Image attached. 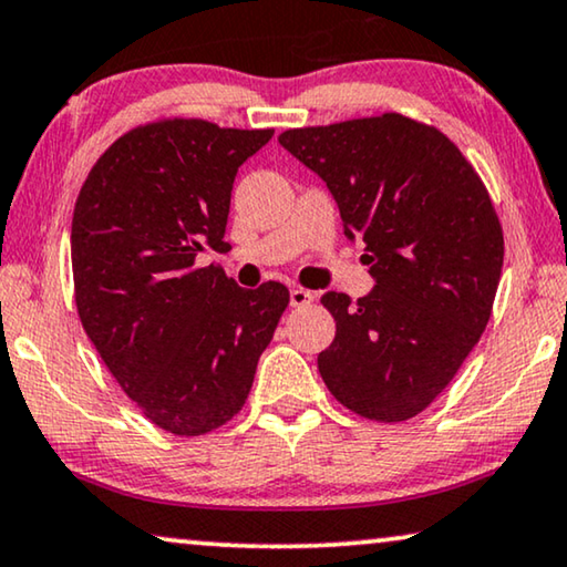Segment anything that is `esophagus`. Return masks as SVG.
Wrapping results in <instances>:
<instances>
[{
    "instance_id": "esophagus-1",
    "label": "esophagus",
    "mask_w": 567,
    "mask_h": 567,
    "mask_svg": "<svg viewBox=\"0 0 567 567\" xmlns=\"http://www.w3.org/2000/svg\"><path fill=\"white\" fill-rule=\"evenodd\" d=\"M316 300V292L306 290V287H292L290 290V306L292 308H306L310 302Z\"/></svg>"
}]
</instances>
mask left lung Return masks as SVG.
Instances as JSON below:
<instances>
[{
  "label": "left lung",
  "mask_w": 567,
  "mask_h": 567,
  "mask_svg": "<svg viewBox=\"0 0 567 567\" xmlns=\"http://www.w3.org/2000/svg\"><path fill=\"white\" fill-rule=\"evenodd\" d=\"M280 145L323 177L377 282L357 302L320 298L336 320L320 377L367 420L420 415L492 318L504 234L486 185L441 130L394 112L287 130Z\"/></svg>",
  "instance_id": "8db88e82"
}]
</instances>
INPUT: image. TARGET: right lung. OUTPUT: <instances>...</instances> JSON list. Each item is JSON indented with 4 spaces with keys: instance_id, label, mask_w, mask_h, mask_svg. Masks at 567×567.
Segmentation results:
<instances>
[{
    "instance_id": "obj_1",
    "label": "right lung",
    "mask_w": 567,
    "mask_h": 567,
    "mask_svg": "<svg viewBox=\"0 0 567 567\" xmlns=\"http://www.w3.org/2000/svg\"><path fill=\"white\" fill-rule=\"evenodd\" d=\"M275 130L206 120L134 126L91 167L73 208L71 259L83 331L126 396L167 433L221 427L247 402L290 292L244 290L226 251L234 177Z\"/></svg>"
}]
</instances>
